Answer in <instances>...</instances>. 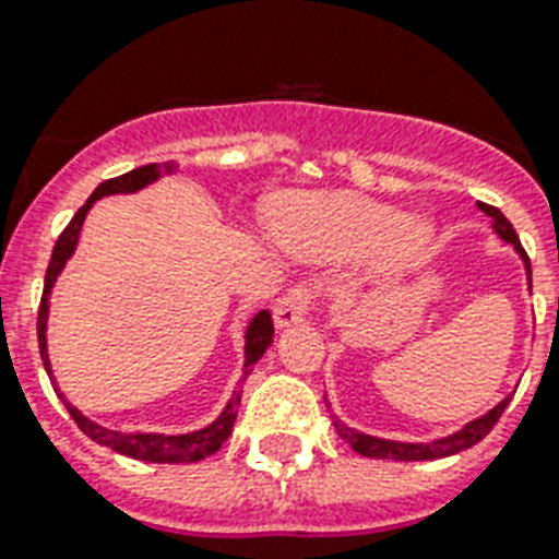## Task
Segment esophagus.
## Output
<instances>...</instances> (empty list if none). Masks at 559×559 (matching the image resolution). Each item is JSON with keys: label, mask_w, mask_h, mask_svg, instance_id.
<instances>
[{"label": "esophagus", "mask_w": 559, "mask_h": 559, "mask_svg": "<svg viewBox=\"0 0 559 559\" xmlns=\"http://www.w3.org/2000/svg\"><path fill=\"white\" fill-rule=\"evenodd\" d=\"M304 316H307V293L304 289H293V293L281 295L278 301H275V310H272V321H275L278 330L301 324Z\"/></svg>", "instance_id": "34e87169"}]
</instances>
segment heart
Masks as SVG:
<instances>
[{
	"instance_id": "1",
	"label": "heart",
	"mask_w": 559,
	"mask_h": 559,
	"mask_svg": "<svg viewBox=\"0 0 559 559\" xmlns=\"http://www.w3.org/2000/svg\"><path fill=\"white\" fill-rule=\"evenodd\" d=\"M272 229L281 247L310 261H342L365 255L367 272L390 278L425 255L433 226L419 215H399L382 201L361 194H312L275 209Z\"/></svg>"
}]
</instances>
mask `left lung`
<instances>
[{"instance_id":"1","label":"left lung","mask_w":559,"mask_h":559,"mask_svg":"<svg viewBox=\"0 0 559 559\" xmlns=\"http://www.w3.org/2000/svg\"><path fill=\"white\" fill-rule=\"evenodd\" d=\"M485 215L491 217V229L500 235L506 243H511L516 252V258L523 261V270H525V281H528V289H531V261L525 255V249L520 247V238H516L514 226L508 224V217L502 215L497 206H488V203H479ZM511 396H506L502 402L491 407L488 413L483 416H476V419L465 421L460 430H453L448 437H439V439H428V442H402V439H384V437H373V433H365V430H356L350 425H344L342 419L333 421L335 430H338V437L344 442L350 444L353 451L361 453V456H370V460H393V462H430V460H442V456H453V453L465 451L471 444H476L479 439H485L491 433V428L497 425V419L502 416V411L508 407Z\"/></svg>"}]
</instances>
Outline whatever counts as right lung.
Instances as JSON below:
<instances>
[{
    "mask_svg": "<svg viewBox=\"0 0 559 559\" xmlns=\"http://www.w3.org/2000/svg\"><path fill=\"white\" fill-rule=\"evenodd\" d=\"M177 169V163H148V166H140L134 171H126L120 177H111L106 183H99L94 192H91L88 201L80 206L74 217H71V224L62 229V235L57 238V247H53L51 264H48V272H45V289H43V301H39V319H36V335H39V353H43V365L48 370V379H51L53 390H57V396L62 399V405L68 407L71 413V419L80 425L85 437L94 439L97 444H106L111 451L122 453V456H131V460H143V462H169V465H177V462H201L206 456L221 448V444L229 439L235 425V416H238L240 407V396H243V388H235L229 402L224 405V411L217 413L215 419L209 421L206 428L189 430V433H129V430H111L106 425H99V421L88 419L80 407H74L62 396V390H59L57 379H53L51 370V356H48V312H51V289L57 284L59 272L66 270V264L71 261V255L76 252V243H80V233H83L85 215L91 212V206L99 201V198H108V194H134L140 189H146V186L157 183L160 177L171 175ZM272 344V316L270 310L255 312L252 319H249L247 330H243V376L252 370V365L261 361L266 350H270Z\"/></svg>",
    "mask_w": 559,
    "mask_h": 559,
    "instance_id": "add662e5",
    "label": "right lung"
}]
</instances>
